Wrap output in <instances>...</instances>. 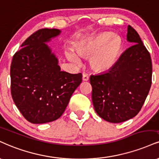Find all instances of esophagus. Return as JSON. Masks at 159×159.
<instances>
[{
	"mask_svg": "<svg viewBox=\"0 0 159 159\" xmlns=\"http://www.w3.org/2000/svg\"><path fill=\"white\" fill-rule=\"evenodd\" d=\"M89 77L87 74H86V73L83 74V78H82L83 81H88V80H89Z\"/></svg>",
	"mask_w": 159,
	"mask_h": 159,
	"instance_id": "1",
	"label": "esophagus"
}]
</instances>
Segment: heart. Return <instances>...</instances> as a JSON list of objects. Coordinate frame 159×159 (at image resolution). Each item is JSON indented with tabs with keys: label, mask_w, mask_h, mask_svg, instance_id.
<instances>
[{
	"label": "heart",
	"mask_w": 159,
	"mask_h": 159,
	"mask_svg": "<svg viewBox=\"0 0 159 159\" xmlns=\"http://www.w3.org/2000/svg\"><path fill=\"white\" fill-rule=\"evenodd\" d=\"M121 42L118 38H112L111 33H101L96 37L88 40L83 44L77 47L78 54L90 58V64L97 71L104 72L110 70L116 64L121 50ZM69 60L80 64L81 60L72 49L66 52Z\"/></svg>",
	"instance_id": "1"
}]
</instances>
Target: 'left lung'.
Wrapping results in <instances>:
<instances>
[{
    "label": "left lung",
    "instance_id": "8db88e82",
    "mask_svg": "<svg viewBox=\"0 0 159 159\" xmlns=\"http://www.w3.org/2000/svg\"><path fill=\"white\" fill-rule=\"evenodd\" d=\"M127 40L133 43L108 72L91 75L92 99L101 118L121 123L135 117L152 84V61L138 32L128 26Z\"/></svg>",
    "mask_w": 159,
    "mask_h": 159
}]
</instances>
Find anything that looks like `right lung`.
I'll return each mask as SVG.
<instances>
[{
  "label": "right lung",
  "mask_w": 159,
  "mask_h": 159,
  "mask_svg": "<svg viewBox=\"0 0 159 159\" xmlns=\"http://www.w3.org/2000/svg\"><path fill=\"white\" fill-rule=\"evenodd\" d=\"M60 33L57 29L38 30L13 55L12 97L23 116L31 123H47L60 118L82 81L81 73L61 71L58 58L45 43Z\"/></svg>",
  "instance_id": "1"
}]
</instances>
